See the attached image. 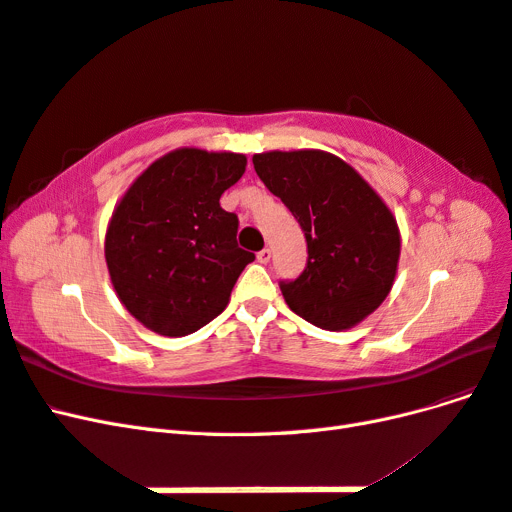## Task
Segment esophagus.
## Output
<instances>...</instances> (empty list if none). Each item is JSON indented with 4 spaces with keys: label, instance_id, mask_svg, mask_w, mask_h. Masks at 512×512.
I'll use <instances>...</instances> for the list:
<instances>
[{
    "label": "esophagus",
    "instance_id": "1",
    "mask_svg": "<svg viewBox=\"0 0 512 512\" xmlns=\"http://www.w3.org/2000/svg\"><path fill=\"white\" fill-rule=\"evenodd\" d=\"M256 258H258V262H262V265H267V262L271 260V250H269V247H265V250H260L256 254Z\"/></svg>",
    "mask_w": 512,
    "mask_h": 512
}]
</instances>
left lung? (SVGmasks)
I'll use <instances>...</instances> for the list:
<instances>
[{"label":"left lung","mask_w":512,"mask_h":512,"mask_svg":"<svg viewBox=\"0 0 512 512\" xmlns=\"http://www.w3.org/2000/svg\"><path fill=\"white\" fill-rule=\"evenodd\" d=\"M252 162L305 232L307 265L294 282H280L288 307L314 327L352 329L395 282L401 239L391 209L333 153L267 151Z\"/></svg>","instance_id":"obj_1"}]
</instances>
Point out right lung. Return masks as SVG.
<instances>
[{
  "label": "right lung",
  "mask_w": 512,
  "mask_h": 512,
  "mask_svg": "<svg viewBox=\"0 0 512 512\" xmlns=\"http://www.w3.org/2000/svg\"><path fill=\"white\" fill-rule=\"evenodd\" d=\"M245 164L243 153L181 147L119 200L106 228V267L119 301L147 329L183 337L226 309L256 258L237 245V215L220 207Z\"/></svg>",
  "instance_id": "right-lung-1"
}]
</instances>
